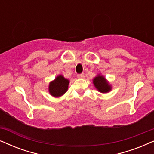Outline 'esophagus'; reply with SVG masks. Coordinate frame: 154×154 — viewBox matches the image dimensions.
<instances>
[{"label":"esophagus","instance_id":"esophagus-1","mask_svg":"<svg viewBox=\"0 0 154 154\" xmlns=\"http://www.w3.org/2000/svg\"><path fill=\"white\" fill-rule=\"evenodd\" d=\"M78 79H83L84 77H85V75L83 74V73H81V74H79L77 75Z\"/></svg>","mask_w":154,"mask_h":154}]
</instances>
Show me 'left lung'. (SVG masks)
I'll list each match as a JSON object with an SVG mask.
<instances>
[{"label": "left lung", "mask_w": 154, "mask_h": 154, "mask_svg": "<svg viewBox=\"0 0 154 154\" xmlns=\"http://www.w3.org/2000/svg\"><path fill=\"white\" fill-rule=\"evenodd\" d=\"M92 83L97 90L101 93H107L112 89V86L104 75L99 73L92 79Z\"/></svg>", "instance_id": "left-lung-1"}]
</instances>
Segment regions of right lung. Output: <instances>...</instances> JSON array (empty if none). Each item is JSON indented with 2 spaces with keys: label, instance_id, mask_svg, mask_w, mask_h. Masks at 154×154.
Here are the masks:
<instances>
[{
  "label": "right lung",
  "instance_id": "obj_1",
  "mask_svg": "<svg viewBox=\"0 0 154 154\" xmlns=\"http://www.w3.org/2000/svg\"><path fill=\"white\" fill-rule=\"evenodd\" d=\"M69 80L65 79L62 75H59L54 80L50 81L48 86V91L50 95L54 97H60L68 90Z\"/></svg>",
  "mask_w": 154,
  "mask_h": 154
}]
</instances>
